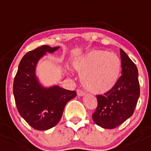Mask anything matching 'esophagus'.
<instances>
[{
  "label": "esophagus",
  "instance_id": "esophagus-1",
  "mask_svg": "<svg viewBox=\"0 0 151 151\" xmlns=\"http://www.w3.org/2000/svg\"><path fill=\"white\" fill-rule=\"evenodd\" d=\"M77 95H78V96H84V95H85V93H84L83 90L78 89V90H77Z\"/></svg>",
  "mask_w": 151,
  "mask_h": 151
}]
</instances>
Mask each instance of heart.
<instances>
[{"label": "heart", "mask_w": 151, "mask_h": 151, "mask_svg": "<svg viewBox=\"0 0 151 151\" xmlns=\"http://www.w3.org/2000/svg\"><path fill=\"white\" fill-rule=\"evenodd\" d=\"M83 87L95 94L111 90L119 81L122 61L116 54L106 50H93L73 62Z\"/></svg>", "instance_id": "heart-1"}]
</instances>
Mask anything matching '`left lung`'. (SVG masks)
Instances as JSON below:
<instances>
[{"label":"left lung","mask_w":151,"mask_h":151,"mask_svg":"<svg viewBox=\"0 0 151 151\" xmlns=\"http://www.w3.org/2000/svg\"><path fill=\"white\" fill-rule=\"evenodd\" d=\"M122 76L115 87L98 95V107L93 114L97 125L105 129L118 127L133 115L140 95L138 70L124 50L120 49Z\"/></svg>","instance_id":"1"}]
</instances>
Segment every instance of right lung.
Segmentation results:
<instances>
[{
	"label": "right lung",
	"instance_id": "obj_1",
	"mask_svg": "<svg viewBox=\"0 0 151 151\" xmlns=\"http://www.w3.org/2000/svg\"><path fill=\"white\" fill-rule=\"evenodd\" d=\"M58 48L43 45L28 52L21 59L14 79L13 94L18 113L35 130H47L56 125L66 104L76 96V91L58 85L44 87L35 74L39 60Z\"/></svg>",
	"mask_w": 151,
	"mask_h": 151
}]
</instances>
